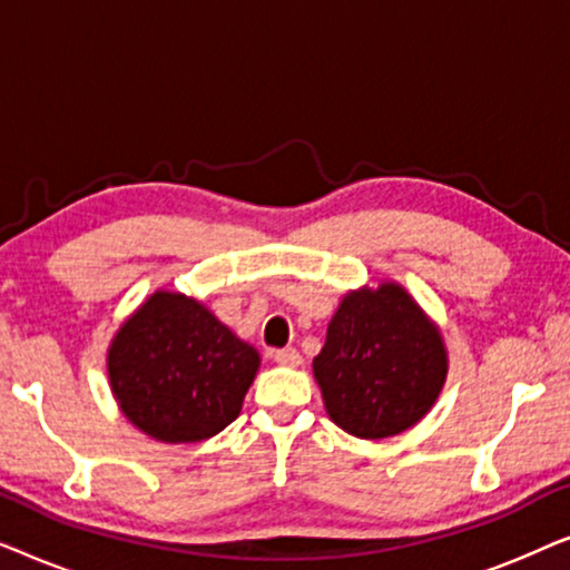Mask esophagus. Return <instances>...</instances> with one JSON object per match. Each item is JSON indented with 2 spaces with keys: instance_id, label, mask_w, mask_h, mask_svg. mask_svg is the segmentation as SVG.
<instances>
[{
  "instance_id": "obj_1",
  "label": "esophagus",
  "mask_w": 570,
  "mask_h": 570,
  "mask_svg": "<svg viewBox=\"0 0 570 570\" xmlns=\"http://www.w3.org/2000/svg\"><path fill=\"white\" fill-rule=\"evenodd\" d=\"M275 361L279 365H287V368H298V365L303 363V357L295 347H283V350H277V353H275Z\"/></svg>"
}]
</instances>
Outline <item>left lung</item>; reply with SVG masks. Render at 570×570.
<instances>
[{
	"label": "left lung",
	"mask_w": 570,
	"mask_h": 570,
	"mask_svg": "<svg viewBox=\"0 0 570 570\" xmlns=\"http://www.w3.org/2000/svg\"><path fill=\"white\" fill-rule=\"evenodd\" d=\"M449 373L441 326L396 279L342 295L314 379L326 415L355 439H392L417 425Z\"/></svg>",
	"instance_id": "obj_1"
}]
</instances>
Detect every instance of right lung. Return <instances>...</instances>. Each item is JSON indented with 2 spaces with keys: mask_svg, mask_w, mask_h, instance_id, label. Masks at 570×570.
<instances>
[{
  "mask_svg": "<svg viewBox=\"0 0 570 570\" xmlns=\"http://www.w3.org/2000/svg\"><path fill=\"white\" fill-rule=\"evenodd\" d=\"M259 363L205 303L166 287L124 318L106 353L121 415L160 443H197L228 428Z\"/></svg>",
  "mask_w": 570,
  "mask_h": 570,
  "instance_id": "1",
  "label": "right lung"
}]
</instances>
